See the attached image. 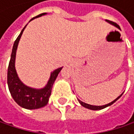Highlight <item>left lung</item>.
Returning a JSON list of instances; mask_svg holds the SVG:
<instances>
[{"mask_svg":"<svg viewBox=\"0 0 134 134\" xmlns=\"http://www.w3.org/2000/svg\"><path fill=\"white\" fill-rule=\"evenodd\" d=\"M107 22H109V23L112 24H113V25H115L116 27H117L118 28L120 29V27H119V26L116 23H115V22H113V21H110V20H106ZM121 95H122V94H121L120 96H119L116 99H115V100H113V101H112V102H110V103H109V104H105V105H103V106H93V105H90V104H86V103H84V102H83V101H81V100H80L79 99H78V101L80 103V104L83 106V107H86V108H88V109H90V110H101V109H104V108H105V107H108V106L111 105V104H113L115 101H116V100H118L120 97H121Z\"/></svg>","mask_w":134,"mask_h":134,"instance_id":"left-lung-1","label":"left lung"}]
</instances>
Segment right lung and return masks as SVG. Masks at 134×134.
Segmentation results:
<instances>
[{
	"label": "right lung",
	"mask_w": 134,
	"mask_h": 134,
	"mask_svg": "<svg viewBox=\"0 0 134 134\" xmlns=\"http://www.w3.org/2000/svg\"><path fill=\"white\" fill-rule=\"evenodd\" d=\"M45 13L39 14V15L34 17L31 20L39 16H42ZM26 26L21 30V34L18 35V36L17 37V39H15L13 44L11 58H10L9 66H8L7 84L10 94L12 95L14 100L18 105L25 109L34 110V109H38V108L44 107L48 104L49 97L51 94V89H52L53 84L63 67L54 70L51 73V77L48 82V84L42 90L32 89L22 83V82L19 80L15 69V59L16 49L18 47L19 39L21 38Z\"/></svg>",
	"instance_id": "obj_1"
}]
</instances>
